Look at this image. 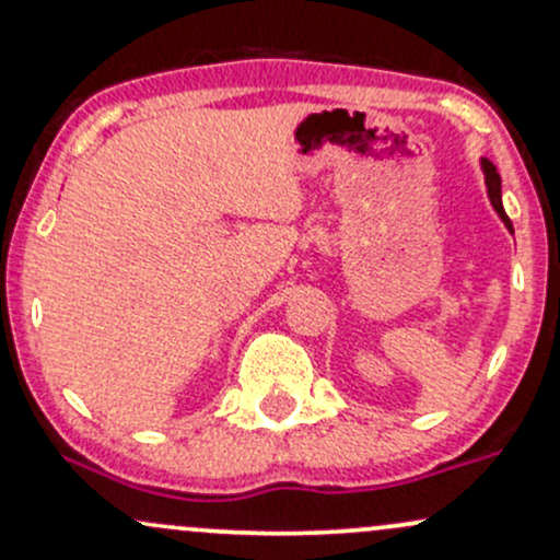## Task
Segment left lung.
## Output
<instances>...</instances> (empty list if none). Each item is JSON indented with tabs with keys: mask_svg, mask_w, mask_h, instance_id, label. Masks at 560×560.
Segmentation results:
<instances>
[{
	"mask_svg": "<svg viewBox=\"0 0 560 560\" xmlns=\"http://www.w3.org/2000/svg\"><path fill=\"white\" fill-rule=\"evenodd\" d=\"M480 168H482V179H486V192H488V201H491L493 211L499 214V220L504 222V228H508L510 235L515 233L513 222H510L508 211H504V203H502V176H499L497 166H493L491 161H486V158H480Z\"/></svg>",
	"mask_w": 560,
	"mask_h": 560,
	"instance_id": "obj_1",
	"label": "left lung"
}]
</instances>
